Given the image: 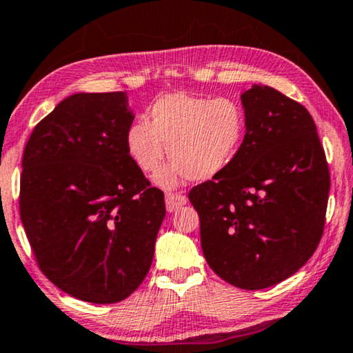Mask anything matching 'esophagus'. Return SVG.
Listing matches in <instances>:
<instances>
[{"label":"esophagus","mask_w":353,"mask_h":353,"mask_svg":"<svg viewBox=\"0 0 353 353\" xmlns=\"http://www.w3.org/2000/svg\"><path fill=\"white\" fill-rule=\"evenodd\" d=\"M186 203V196H183L180 192H167L165 194V205L168 212H175L181 205Z\"/></svg>","instance_id":"obj_1"}]
</instances>
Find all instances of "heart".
Here are the masks:
<instances>
[{
	"label": "heart",
	"instance_id": "1",
	"mask_svg": "<svg viewBox=\"0 0 353 353\" xmlns=\"http://www.w3.org/2000/svg\"><path fill=\"white\" fill-rule=\"evenodd\" d=\"M245 137V113L228 97L208 99L172 92L152 103L150 122L139 121L127 132V150L145 173H156L164 188L183 180H210L226 168Z\"/></svg>",
	"mask_w": 353,
	"mask_h": 353
}]
</instances>
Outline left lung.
I'll use <instances>...</instances> for the list:
<instances>
[{
    "label": "left lung",
    "mask_w": 353,
    "mask_h": 353,
    "mask_svg": "<svg viewBox=\"0 0 353 353\" xmlns=\"http://www.w3.org/2000/svg\"><path fill=\"white\" fill-rule=\"evenodd\" d=\"M245 137L221 173L189 191L213 272L242 290L299 270L323 236L330 170L312 116L269 85L242 94Z\"/></svg>",
    "instance_id": "1"
}]
</instances>
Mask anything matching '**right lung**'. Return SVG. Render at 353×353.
<instances>
[{
    "instance_id": "right-lung-1",
    "label": "right lung",
    "mask_w": 353,
    "mask_h": 353,
    "mask_svg": "<svg viewBox=\"0 0 353 353\" xmlns=\"http://www.w3.org/2000/svg\"><path fill=\"white\" fill-rule=\"evenodd\" d=\"M125 92L74 94L25 145L19 210L41 272L65 293L113 304L140 287L165 216L127 150Z\"/></svg>"
}]
</instances>
